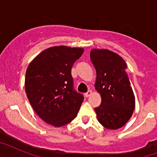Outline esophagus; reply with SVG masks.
<instances>
[{
	"mask_svg": "<svg viewBox=\"0 0 157 157\" xmlns=\"http://www.w3.org/2000/svg\"><path fill=\"white\" fill-rule=\"evenodd\" d=\"M91 94H92V91H91V90H89L88 92L86 93V94H84V95H85L86 98H89V97H90V96Z\"/></svg>",
	"mask_w": 157,
	"mask_h": 157,
	"instance_id": "34e87169",
	"label": "esophagus"
}]
</instances>
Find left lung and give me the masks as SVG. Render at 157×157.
I'll return each instance as SVG.
<instances>
[{
	"mask_svg": "<svg viewBox=\"0 0 157 157\" xmlns=\"http://www.w3.org/2000/svg\"><path fill=\"white\" fill-rule=\"evenodd\" d=\"M90 59L97 72L95 90L101 104L94 109L98 120L109 130L121 128L132 116L135 97L124 59L109 49L93 48Z\"/></svg>",
	"mask_w": 157,
	"mask_h": 157,
	"instance_id": "8db88e82",
	"label": "left lung"
}]
</instances>
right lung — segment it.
<instances>
[{
  "instance_id": "1",
  "label": "right lung",
  "mask_w": 157,
  "mask_h": 157,
  "mask_svg": "<svg viewBox=\"0 0 157 157\" xmlns=\"http://www.w3.org/2000/svg\"><path fill=\"white\" fill-rule=\"evenodd\" d=\"M84 48L52 46L40 52L28 65L25 91L32 108L46 123L64 126L77 116L83 96L73 90L71 67Z\"/></svg>"
}]
</instances>
